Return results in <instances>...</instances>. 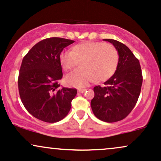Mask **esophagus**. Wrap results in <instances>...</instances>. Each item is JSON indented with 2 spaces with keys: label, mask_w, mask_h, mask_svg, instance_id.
Masks as SVG:
<instances>
[{
  "label": "esophagus",
  "mask_w": 161,
  "mask_h": 161,
  "mask_svg": "<svg viewBox=\"0 0 161 161\" xmlns=\"http://www.w3.org/2000/svg\"><path fill=\"white\" fill-rule=\"evenodd\" d=\"M86 88H82V89H78V92L79 93H83V92H85L86 91Z\"/></svg>",
  "instance_id": "34e87169"
}]
</instances>
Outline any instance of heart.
I'll use <instances>...</instances> for the list:
<instances>
[{"label":"heart","instance_id":"1","mask_svg":"<svg viewBox=\"0 0 161 161\" xmlns=\"http://www.w3.org/2000/svg\"><path fill=\"white\" fill-rule=\"evenodd\" d=\"M60 64L64 71L72 70L79 62L81 68L66 76V84L83 87L96 80H108L116 71L119 54L114 46L101 42H86L75 45L72 51L60 53Z\"/></svg>","mask_w":161,"mask_h":161}]
</instances>
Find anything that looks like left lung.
Masks as SVG:
<instances>
[{"mask_svg": "<svg viewBox=\"0 0 161 161\" xmlns=\"http://www.w3.org/2000/svg\"><path fill=\"white\" fill-rule=\"evenodd\" d=\"M104 40L115 47L119 63L114 75L104 82L105 86L94 88L91 107L97 119L114 123L126 117L136 106L143 79L139 60L127 46L114 39Z\"/></svg>", "mask_w": 161, "mask_h": 161, "instance_id": "obj_1", "label": "left lung"}]
</instances>
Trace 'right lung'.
<instances>
[{
    "instance_id": "obj_1",
    "label": "right lung",
    "mask_w": 161,
    "mask_h": 161,
    "mask_svg": "<svg viewBox=\"0 0 161 161\" xmlns=\"http://www.w3.org/2000/svg\"><path fill=\"white\" fill-rule=\"evenodd\" d=\"M74 41L48 38L38 42L23 57L18 77L22 103L33 116L46 122L56 123L69 112L75 88H62L60 53Z\"/></svg>"
}]
</instances>
